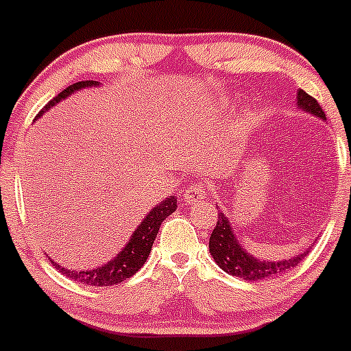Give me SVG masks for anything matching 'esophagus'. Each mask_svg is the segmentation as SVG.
<instances>
[{
  "instance_id": "1",
  "label": "esophagus",
  "mask_w": 351,
  "mask_h": 351,
  "mask_svg": "<svg viewBox=\"0 0 351 351\" xmlns=\"http://www.w3.org/2000/svg\"><path fill=\"white\" fill-rule=\"evenodd\" d=\"M207 186L204 182H191L189 186H186L184 189V202L186 204H195V202H202L207 198Z\"/></svg>"
}]
</instances>
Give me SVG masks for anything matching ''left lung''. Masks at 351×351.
Listing matches in <instances>:
<instances>
[{
    "label": "left lung",
    "instance_id": "1",
    "mask_svg": "<svg viewBox=\"0 0 351 351\" xmlns=\"http://www.w3.org/2000/svg\"><path fill=\"white\" fill-rule=\"evenodd\" d=\"M295 104L301 111H306L313 117L320 118V120H326V114H324L320 104L311 95H308L304 90H298ZM208 250H210V256L214 257V261L228 275L240 276V278L249 282L265 280V278H271L275 275H282V273L300 265L306 257V254L310 252V249H306L304 252L298 254L291 259H284V261L257 259L245 247H242V243L239 242L237 234H234L233 228H231L230 219L221 210L217 214V224H215L210 240H208Z\"/></svg>",
    "mask_w": 351,
    "mask_h": 351
}]
</instances>
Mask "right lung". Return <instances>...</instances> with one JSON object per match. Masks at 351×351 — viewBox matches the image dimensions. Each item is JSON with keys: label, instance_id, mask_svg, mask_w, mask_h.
<instances>
[{"label": "right lung", "instance_id": "1", "mask_svg": "<svg viewBox=\"0 0 351 351\" xmlns=\"http://www.w3.org/2000/svg\"><path fill=\"white\" fill-rule=\"evenodd\" d=\"M90 86H99V82H94V80H85V82H78L69 85L66 90H62L56 99H51V101L48 102L40 112H38L34 120H38L45 111L53 108L57 102L64 101V99H67L71 94L78 92V90L90 88ZM176 208H178V197L165 198L162 204H158L156 207L151 208V210L146 214V217L143 219V223H141L139 226L136 228V231L132 233L130 240L125 243L123 249H121L117 256L112 257L111 261L99 266V268L69 269L66 268V266L57 265L56 261H51V263H53V266H56L62 275H66L67 278H71V280L80 282V284L94 285V287H109V285L120 284V282L130 278L132 275H136V273L141 269V266L146 263L160 226H162V223L165 221L167 215L176 212Z\"/></svg>", "mask_w": 351, "mask_h": 351}]
</instances>
